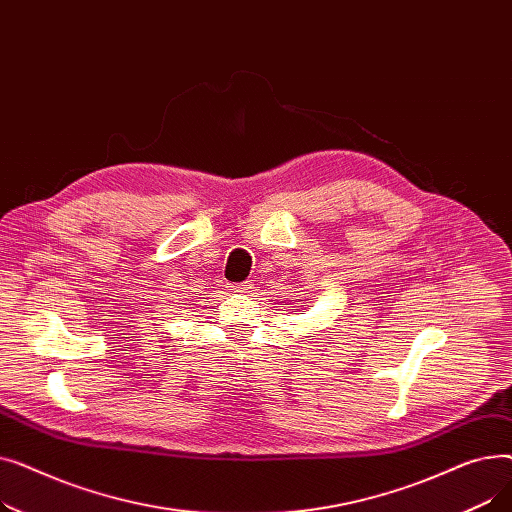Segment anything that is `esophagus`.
<instances>
[{
	"mask_svg": "<svg viewBox=\"0 0 512 512\" xmlns=\"http://www.w3.org/2000/svg\"><path fill=\"white\" fill-rule=\"evenodd\" d=\"M253 288H255V284H253L251 280L242 282V284H232V286H228V290H232V292H242V294L253 292Z\"/></svg>",
	"mask_w": 512,
	"mask_h": 512,
	"instance_id": "obj_1",
	"label": "esophagus"
}]
</instances>
